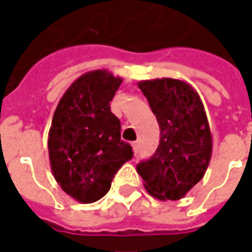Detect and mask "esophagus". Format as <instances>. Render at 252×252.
Returning <instances> with one entry per match:
<instances>
[{"label": "esophagus", "instance_id": "esophagus-1", "mask_svg": "<svg viewBox=\"0 0 252 252\" xmlns=\"http://www.w3.org/2000/svg\"><path fill=\"white\" fill-rule=\"evenodd\" d=\"M132 148H133V153H137V150H139V142L132 143Z\"/></svg>", "mask_w": 252, "mask_h": 252}]
</instances>
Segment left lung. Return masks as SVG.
I'll return each instance as SVG.
<instances>
[{"instance_id":"left-lung-1","label":"left lung","mask_w":252,"mask_h":252,"mask_svg":"<svg viewBox=\"0 0 252 252\" xmlns=\"http://www.w3.org/2000/svg\"><path fill=\"white\" fill-rule=\"evenodd\" d=\"M160 128L154 157L136 166L144 188L158 200H181L205 174L212 157V133L205 108L194 88L174 78L137 83Z\"/></svg>"}]
</instances>
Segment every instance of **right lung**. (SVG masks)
<instances>
[{
    "instance_id": "obj_1",
    "label": "right lung",
    "mask_w": 252,
    "mask_h": 252,
    "mask_svg": "<svg viewBox=\"0 0 252 252\" xmlns=\"http://www.w3.org/2000/svg\"><path fill=\"white\" fill-rule=\"evenodd\" d=\"M123 82L108 70L75 79L59 101L48 132L54 178L64 193L82 204L102 198L132 147L121 140L120 120L109 102Z\"/></svg>"
}]
</instances>
